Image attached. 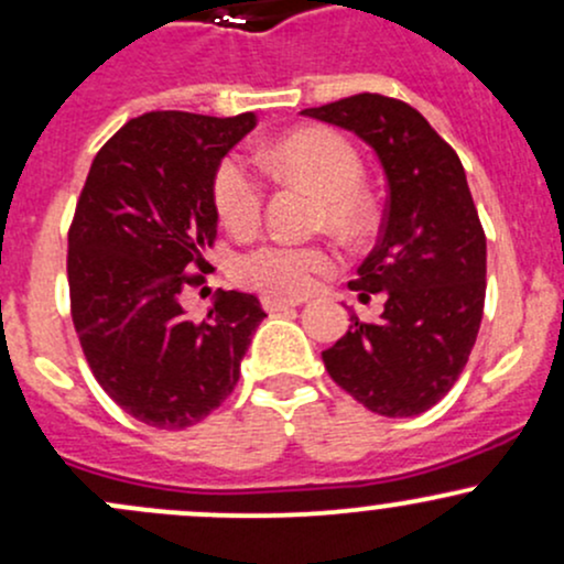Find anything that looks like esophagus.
Returning a JSON list of instances; mask_svg holds the SVG:
<instances>
[{"label": "esophagus", "mask_w": 564, "mask_h": 564, "mask_svg": "<svg viewBox=\"0 0 564 564\" xmlns=\"http://www.w3.org/2000/svg\"><path fill=\"white\" fill-rule=\"evenodd\" d=\"M296 305H300V302H294V300H272V296H264V300H262V307L272 315L292 311V307H296Z\"/></svg>", "instance_id": "1"}]
</instances>
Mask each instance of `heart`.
Returning <instances> with one entry per match:
<instances>
[{
    "mask_svg": "<svg viewBox=\"0 0 564 564\" xmlns=\"http://www.w3.org/2000/svg\"><path fill=\"white\" fill-rule=\"evenodd\" d=\"M272 173L305 184L321 195V221L343 232H358L367 225V200L361 195L364 163L356 147L329 128H302L283 135L264 152ZM214 208L221 225L232 232H251L262 219L264 189L249 165L225 158L214 173ZM334 268L326 246L262 243L235 262V281L272 300H296Z\"/></svg>",
    "mask_w": 564,
    "mask_h": 564,
    "instance_id": "obj_1",
    "label": "heart"
}]
</instances>
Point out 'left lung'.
Segmentation results:
<instances>
[{"mask_svg":"<svg viewBox=\"0 0 564 564\" xmlns=\"http://www.w3.org/2000/svg\"><path fill=\"white\" fill-rule=\"evenodd\" d=\"M305 117L352 131L372 147L388 178L375 251L348 286L382 294L377 321L350 315V329L324 350L326 372L358 404L412 417L442 401L468 364L485 313L487 238L466 171L417 109L358 93Z\"/></svg>","mask_w":564,"mask_h":564,"instance_id":"1","label":"left lung"}]
</instances>
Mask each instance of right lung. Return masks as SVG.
<instances>
[{
    "label": "right lung",
    "instance_id": "add662e5",
    "mask_svg": "<svg viewBox=\"0 0 564 564\" xmlns=\"http://www.w3.org/2000/svg\"><path fill=\"white\" fill-rule=\"evenodd\" d=\"M253 126V111H147L98 150L79 192L66 257L74 329L98 386L152 429H189L221 406L264 318L243 292L216 294L203 321L182 307L212 270L214 173Z\"/></svg>",
    "mask_w": 564,
    "mask_h": 564
}]
</instances>
